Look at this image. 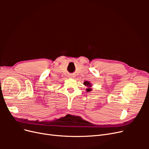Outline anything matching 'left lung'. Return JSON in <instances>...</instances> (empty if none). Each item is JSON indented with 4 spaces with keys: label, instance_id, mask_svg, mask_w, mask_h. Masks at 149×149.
Here are the masks:
<instances>
[{
    "label": "left lung",
    "instance_id": "8db88e82",
    "mask_svg": "<svg viewBox=\"0 0 149 149\" xmlns=\"http://www.w3.org/2000/svg\"><path fill=\"white\" fill-rule=\"evenodd\" d=\"M84 84L85 86H89V87H91V84H90V83L88 82V81H84ZM86 91H87L88 92H89V91H91V89L89 88H88V89H86Z\"/></svg>",
    "mask_w": 149,
    "mask_h": 149
}]
</instances>
